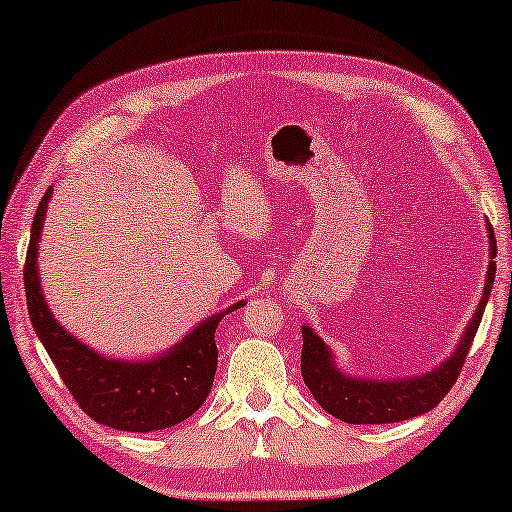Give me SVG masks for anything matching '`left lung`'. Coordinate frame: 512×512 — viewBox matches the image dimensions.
<instances>
[{"instance_id":"obj_1","label":"left lung","mask_w":512,"mask_h":512,"mask_svg":"<svg viewBox=\"0 0 512 512\" xmlns=\"http://www.w3.org/2000/svg\"><path fill=\"white\" fill-rule=\"evenodd\" d=\"M489 233V261L485 289L471 321L454 347V352L438 363L436 368L422 375L408 377H359L349 375L335 363L333 349L314 333L312 326H303V354H300V370H303L305 387L312 391L317 403L340 422L347 424H391L424 415L443 401L452 384L457 382L464 366L468 349L478 333L482 312L496 275V240L492 226Z\"/></svg>"}]
</instances>
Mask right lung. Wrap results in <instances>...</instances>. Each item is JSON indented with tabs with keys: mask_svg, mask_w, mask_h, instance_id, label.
Listing matches in <instances>:
<instances>
[{
	"mask_svg": "<svg viewBox=\"0 0 512 512\" xmlns=\"http://www.w3.org/2000/svg\"><path fill=\"white\" fill-rule=\"evenodd\" d=\"M51 195L53 188H48L32 221L25 293L34 331L58 368L62 382L86 415L111 429L149 433L181 424L212 391L219 361L214 342L216 326L226 314L240 310L244 300L202 319L177 345L149 359H116L100 354L53 317L41 289L39 240Z\"/></svg>",
	"mask_w": 512,
	"mask_h": 512,
	"instance_id": "obj_1",
	"label": "right lung"
}]
</instances>
